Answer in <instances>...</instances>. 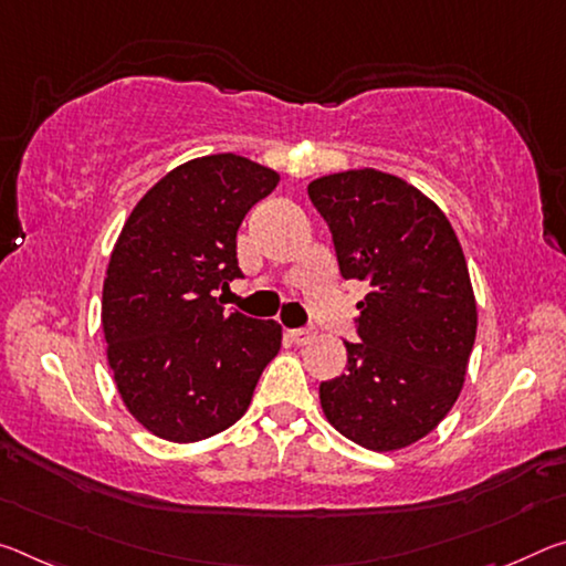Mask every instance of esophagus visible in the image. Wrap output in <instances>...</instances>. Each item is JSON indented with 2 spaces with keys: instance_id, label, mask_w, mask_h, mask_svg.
<instances>
[{
  "instance_id": "obj_1",
  "label": "esophagus",
  "mask_w": 566,
  "mask_h": 566,
  "mask_svg": "<svg viewBox=\"0 0 566 566\" xmlns=\"http://www.w3.org/2000/svg\"><path fill=\"white\" fill-rule=\"evenodd\" d=\"M290 337L294 345H310L312 339H315V332H312L310 327H302V329H292Z\"/></svg>"
}]
</instances>
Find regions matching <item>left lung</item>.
Segmentation results:
<instances>
[{
    "label": "left lung",
    "mask_w": 566,
    "mask_h": 566,
    "mask_svg": "<svg viewBox=\"0 0 566 566\" xmlns=\"http://www.w3.org/2000/svg\"><path fill=\"white\" fill-rule=\"evenodd\" d=\"M357 302L347 373L319 385L329 426L367 451L426 438L459 400L476 339V297L446 213L398 176L353 168L307 186Z\"/></svg>",
    "instance_id": "obj_1"
}]
</instances>
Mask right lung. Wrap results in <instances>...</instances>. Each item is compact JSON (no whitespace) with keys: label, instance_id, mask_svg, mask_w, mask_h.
<instances>
[{"label":"right lung","instance_id":"obj_1","mask_svg":"<svg viewBox=\"0 0 566 566\" xmlns=\"http://www.w3.org/2000/svg\"><path fill=\"white\" fill-rule=\"evenodd\" d=\"M276 184L244 156H201L168 170L123 223L103 282L107 365L123 406L164 441L234 426L280 353V322L213 297L241 276L237 231Z\"/></svg>","mask_w":566,"mask_h":566}]
</instances>
